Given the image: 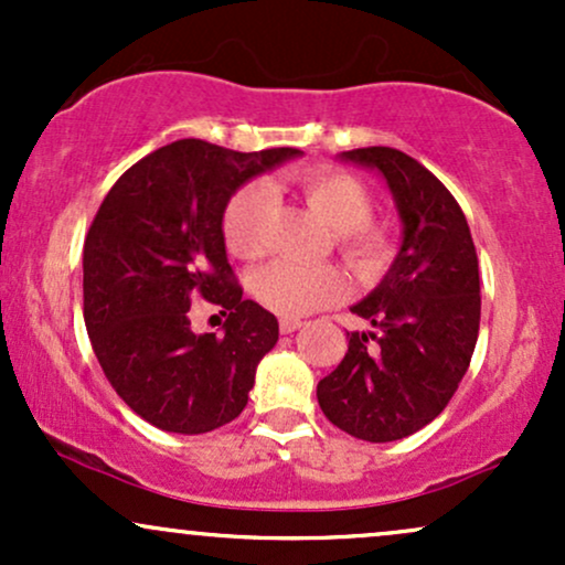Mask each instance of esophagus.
<instances>
[{"label":"esophagus","instance_id":"esophagus-1","mask_svg":"<svg viewBox=\"0 0 565 565\" xmlns=\"http://www.w3.org/2000/svg\"><path fill=\"white\" fill-rule=\"evenodd\" d=\"M302 327L300 319H281V323H278V329H281V334H291L297 332V329Z\"/></svg>","mask_w":565,"mask_h":565}]
</instances>
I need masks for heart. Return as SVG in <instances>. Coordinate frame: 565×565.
I'll return each mask as SVG.
<instances>
[{
    "label": "heart",
    "instance_id": "heart-1",
    "mask_svg": "<svg viewBox=\"0 0 565 565\" xmlns=\"http://www.w3.org/2000/svg\"><path fill=\"white\" fill-rule=\"evenodd\" d=\"M295 185L310 210L334 231V246L359 276H377L393 260L395 238L382 220H372V191L355 174L337 167H308L297 172ZM274 188L252 180L233 193L223 212V236L231 255L257 260L268 252L274 217ZM345 291V278L332 265L305 268L295 263H270L252 278V295L284 319H297L327 308Z\"/></svg>",
    "mask_w": 565,
    "mask_h": 565
}]
</instances>
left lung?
<instances>
[{"label": "left lung", "instance_id": "8db88e82", "mask_svg": "<svg viewBox=\"0 0 565 565\" xmlns=\"http://www.w3.org/2000/svg\"><path fill=\"white\" fill-rule=\"evenodd\" d=\"M342 159L387 180L404 242L380 287L350 308L374 332L348 334L345 359L316 395L348 436L387 444L433 423L468 372L481 327L478 255L462 206L417 159L387 146Z\"/></svg>", "mask_w": 565, "mask_h": 565}]
</instances>
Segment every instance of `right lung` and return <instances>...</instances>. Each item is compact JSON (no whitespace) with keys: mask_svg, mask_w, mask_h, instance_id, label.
I'll use <instances>...</instances> for the list:
<instances>
[{"mask_svg":"<svg viewBox=\"0 0 565 565\" xmlns=\"http://www.w3.org/2000/svg\"><path fill=\"white\" fill-rule=\"evenodd\" d=\"M300 153L174 140L129 167L103 199L84 238V323L114 391L159 430L199 436L244 412L278 321L244 300L223 212L246 180ZM199 299L230 316L225 335L190 332Z\"/></svg>","mask_w":565,"mask_h":565,"instance_id":"right-lung-1","label":"right lung"}]
</instances>
